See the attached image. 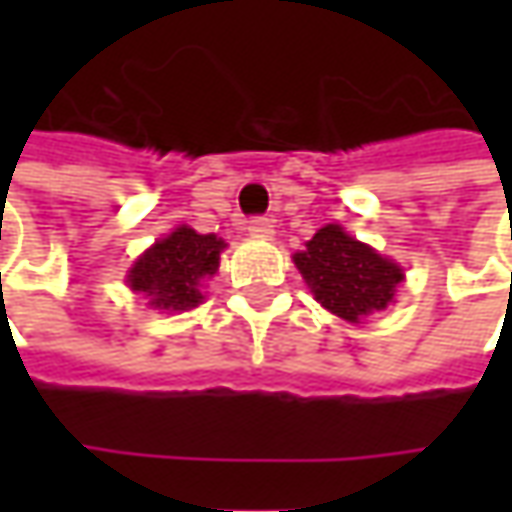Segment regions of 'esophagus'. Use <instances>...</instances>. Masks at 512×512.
<instances>
[{"label":"esophagus","mask_w":512,"mask_h":512,"mask_svg":"<svg viewBox=\"0 0 512 512\" xmlns=\"http://www.w3.org/2000/svg\"><path fill=\"white\" fill-rule=\"evenodd\" d=\"M273 219H265V216H256V219H250L247 222V233L250 236H262V239H267V236H273Z\"/></svg>","instance_id":"obj_1"}]
</instances>
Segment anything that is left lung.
<instances>
[{
  "label": "left lung",
  "instance_id": "left-lung-1",
  "mask_svg": "<svg viewBox=\"0 0 512 512\" xmlns=\"http://www.w3.org/2000/svg\"><path fill=\"white\" fill-rule=\"evenodd\" d=\"M313 299L344 322L359 325L370 313L393 302L404 270L393 259L344 233L342 225H325L293 253Z\"/></svg>",
  "mask_w": 512,
  "mask_h": 512
}]
</instances>
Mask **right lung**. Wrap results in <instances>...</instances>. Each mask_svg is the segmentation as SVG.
Listing matches in <instances>:
<instances>
[{
  "label": "right lung",
  "mask_w": 512,
  "mask_h": 512,
  "mask_svg": "<svg viewBox=\"0 0 512 512\" xmlns=\"http://www.w3.org/2000/svg\"><path fill=\"white\" fill-rule=\"evenodd\" d=\"M225 247L213 233L176 227L133 262L128 270L130 290L145 293L148 305L165 313L202 305V282L219 270V253Z\"/></svg>",
  "instance_id": "add662e5"
}]
</instances>
